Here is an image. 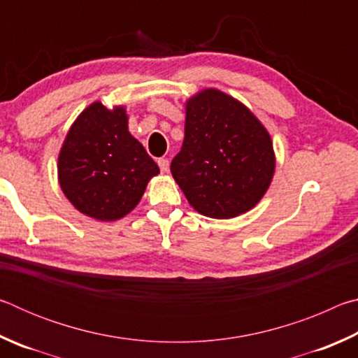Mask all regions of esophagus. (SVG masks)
Segmentation results:
<instances>
[{
    "label": "esophagus",
    "instance_id": "esophagus-1",
    "mask_svg": "<svg viewBox=\"0 0 358 358\" xmlns=\"http://www.w3.org/2000/svg\"><path fill=\"white\" fill-rule=\"evenodd\" d=\"M157 166H159L161 172H167L169 171V159H166V157H159V159H157Z\"/></svg>",
    "mask_w": 358,
    "mask_h": 358
}]
</instances>
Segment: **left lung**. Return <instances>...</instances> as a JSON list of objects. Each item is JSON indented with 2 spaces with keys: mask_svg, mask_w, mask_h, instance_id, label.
Returning a JSON list of instances; mask_svg holds the SVG:
<instances>
[{
  "mask_svg": "<svg viewBox=\"0 0 358 358\" xmlns=\"http://www.w3.org/2000/svg\"><path fill=\"white\" fill-rule=\"evenodd\" d=\"M171 172L194 210L229 220L256 207L268 189L273 143L250 108L207 88L186 102L185 141Z\"/></svg>",
  "mask_w": 358,
  "mask_h": 358,
  "instance_id": "8db88e82",
  "label": "left lung"
}]
</instances>
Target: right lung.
<instances>
[{
    "label": "right lung",
    "instance_id": "obj_1",
    "mask_svg": "<svg viewBox=\"0 0 358 358\" xmlns=\"http://www.w3.org/2000/svg\"><path fill=\"white\" fill-rule=\"evenodd\" d=\"M159 173L143 145L128 131L124 107L93 102L71 126L58 156V180L69 202L90 217L117 221L141 202Z\"/></svg>",
    "mask_w": 358,
    "mask_h": 358
}]
</instances>
